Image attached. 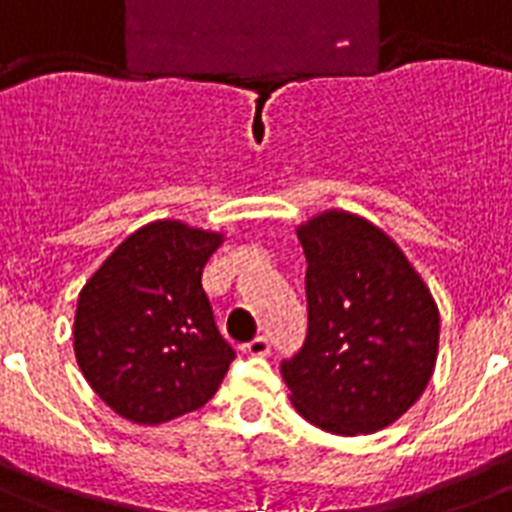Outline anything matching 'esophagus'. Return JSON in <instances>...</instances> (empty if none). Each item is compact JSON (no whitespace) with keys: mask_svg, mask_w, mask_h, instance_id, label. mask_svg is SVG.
I'll return each instance as SVG.
<instances>
[{"mask_svg":"<svg viewBox=\"0 0 512 512\" xmlns=\"http://www.w3.org/2000/svg\"><path fill=\"white\" fill-rule=\"evenodd\" d=\"M241 350L249 353V356H268L271 353V342H268V337H255V340L247 342Z\"/></svg>","mask_w":512,"mask_h":512,"instance_id":"obj_1","label":"esophagus"}]
</instances>
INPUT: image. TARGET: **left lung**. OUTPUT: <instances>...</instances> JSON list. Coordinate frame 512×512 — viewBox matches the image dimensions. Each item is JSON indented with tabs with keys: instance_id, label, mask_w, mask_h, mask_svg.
Here are the masks:
<instances>
[{
	"instance_id": "obj_1",
	"label": "left lung",
	"mask_w": 512,
	"mask_h": 512,
	"mask_svg": "<svg viewBox=\"0 0 512 512\" xmlns=\"http://www.w3.org/2000/svg\"><path fill=\"white\" fill-rule=\"evenodd\" d=\"M308 335L281 361L289 401L316 428L366 436L422 396L438 353V308L398 244L342 209L297 228Z\"/></svg>"
}]
</instances>
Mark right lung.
<instances>
[{"mask_svg": "<svg viewBox=\"0 0 512 512\" xmlns=\"http://www.w3.org/2000/svg\"><path fill=\"white\" fill-rule=\"evenodd\" d=\"M220 241V233L156 220L127 236L79 292L76 364L124 420H175L220 388L236 350L201 287Z\"/></svg>", "mask_w": 512, "mask_h": 512, "instance_id": "1", "label": "right lung"}]
</instances>
